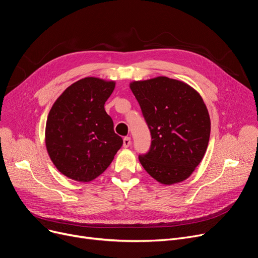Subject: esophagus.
<instances>
[{"label": "esophagus", "mask_w": 258, "mask_h": 258, "mask_svg": "<svg viewBox=\"0 0 258 258\" xmlns=\"http://www.w3.org/2000/svg\"><path fill=\"white\" fill-rule=\"evenodd\" d=\"M131 145V137H124L123 139V148H128Z\"/></svg>", "instance_id": "34e87169"}]
</instances>
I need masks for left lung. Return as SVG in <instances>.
Instances as JSON below:
<instances>
[{
	"label": "left lung",
	"mask_w": 258,
	"mask_h": 258,
	"mask_svg": "<svg viewBox=\"0 0 258 258\" xmlns=\"http://www.w3.org/2000/svg\"><path fill=\"white\" fill-rule=\"evenodd\" d=\"M130 88L152 135L149 153L139 156L143 169L165 185L185 180L209 144L211 120L203 98L192 86L167 77L133 81Z\"/></svg>",
	"instance_id": "left-lung-1"
}]
</instances>
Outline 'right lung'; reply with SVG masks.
I'll list each match as a JSON object with an SVG mask.
<instances>
[{
  "instance_id": "obj_1",
  "label": "right lung",
  "mask_w": 258,
  "mask_h": 258,
  "mask_svg": "<svg viewBox=\"0 0 258 258\" xmlns=\"http://www.w3.org/2000/svg\"><path fill=\"white\" fill-rule=\"evenodd\" d=\"M115 85V81L83 78L67 87L49 110L46 150L58 171L73 180H94L122 147L123 140L104 109Z\"/></svg>"
}]
</instances>
